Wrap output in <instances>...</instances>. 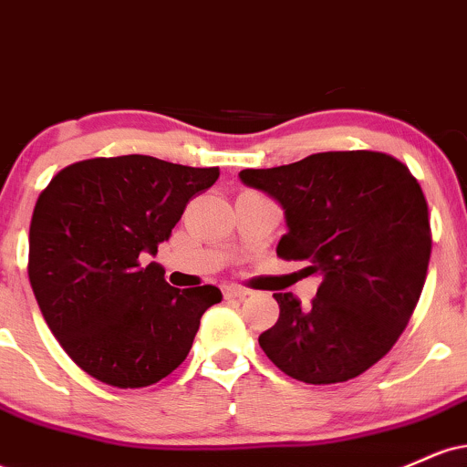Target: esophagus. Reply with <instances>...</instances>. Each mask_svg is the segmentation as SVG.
I'll list each match as a JSON object with an SVG mask.
<instances>
[{
  "mask_svg": "<svg viewBox=\"0 0 467 467\" xmlns=\"http://www.w3.org/2000/svg\"><path fill=\"white\" fill-rule=\"evenodd\" d=\"M223 296L226 298H245V296H250V289H245V287H239V285H226L223 287Z\"/></svg>",
  "mask_w": 467,
  "mask_h": 467,
  "instance_id": "1",
  "label": "esophagus"
}]
</instances>
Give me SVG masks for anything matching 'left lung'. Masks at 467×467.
Returning <instances> with one entry per match:
<instances>
[{
	"label": "left lung",
	"mask_w": 467,
	"mask_h": 467,
	"mask_svg": "<svg viewBox=\"0 0 467 467\" xmlns=\"http://www.w3.org/2000/svg\"><path fill=\"white\" fill-rule=\"evenodd\" d=\"M285 211V261L318 275L309 307L275 294L278 320L259 336L283 373L305 384L358 378L393 349L426 283L428 203L409 166L382 151H327L275 169H244Z\"/></svg>",
	"instance_id": "8db88e82"
}]
</instances>
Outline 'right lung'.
Instances as JSON below:
<instances>
[{
    "label": "right lung",
    "mask_w": 467,
    "mask_h": 467,
    "mask_svg": "<svg viewBox=\"0 0 467 467\" xmlns=\"http://www.w3.org/2000/svg\"><path fill=\"white\" fill-rule=\"evenodd\" d=\"M219 166L151 155L80 160L61 169L35 203L28 276L47 327L74 362L100 382L142 389L189 356L215 285L171 287L142 264L169 239L186 203Z\"/></svg>",
    "instance_id": "1"
}]
</instances>
